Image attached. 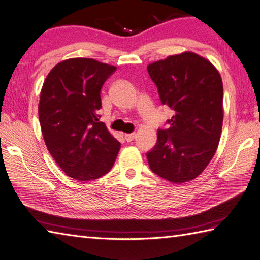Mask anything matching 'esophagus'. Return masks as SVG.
<instances>
[{
	"label": "esophagus",
	"mask_w": 260,
	"mask_h": 260,
	"mask_svg": "<svg viewBox=\"0 0 260 260\" xmlns=\"http://www.w3.org/2000/svg\"><path fill=\"white\" fill-rule=\"evenodd\" d=\"M135 136H136V134H135V133H131V134H125V140H126L127 142H132V141H134V139H135Z\"/></svg>",
	"instance_id": "34e87169"
}]
</instances>
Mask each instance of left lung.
Instances as JSON below:
<instances>
[{"instance_id": "8db88e82", "label": "left lung", "mask_w": 260, "mask_h": 260, "mask_svg": "<svg viewBox=\"0 0 260 260\" xmlns=\"http://www.w3.org/2000/svg\"><path fill=\"white\" fill-rule=\"evenodd\" d=\"M161 103L174 110L146 153L154 173L173 183L196 179L211 161L223 120V86L213 64L183 52L147 66Z\"/></svg>"}]
</instances>
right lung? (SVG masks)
<instances>
[{
    "instance_id": "add662e5",
    "label": "right lung",
    "mask_w": 260,
    "mask_h": 260,
    "mask_svg": "<svg viewBox=\"0 0 260 260\" xmlns=\"http://www.w3.org/2000/svg\"><path fill=\"white\" fill-rule=\"evenodd\" d=\"M116 67L74 58L54 66L39 103L43 139L63 172L78 181L101 178L113 168L120 143L99 121L101 89Z\"/></svg>"
}]
</instances>
